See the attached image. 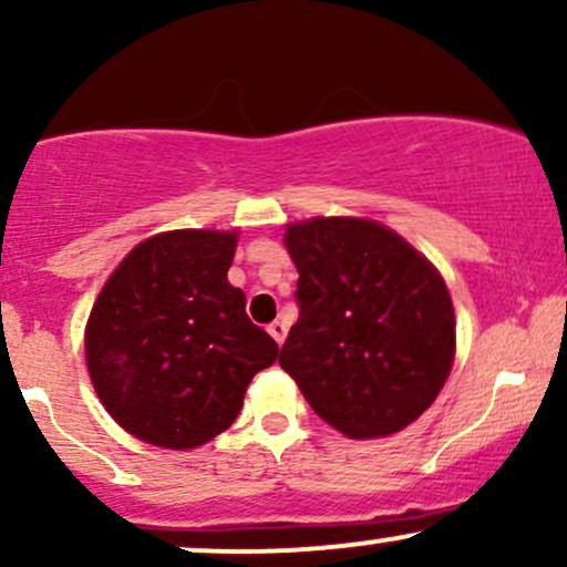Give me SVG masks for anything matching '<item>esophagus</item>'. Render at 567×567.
Segmentation results:
<instances>
[{"label":"esophagus","instance_id":"esophagus-1","mask_svg":"<svg viewBox=\"0 0 567 567\" xmlns=\"http://www.w3.org/2000/svg\"><path fill=\"white\" fill-rule=\"evenodd\" d=\"M266 330H269V336L275 338L277 343H282V341H285V336H288V324H285L282 320H275V322H271L269 328H266Z\"/></svg>","mask_w":567,"mask_h":567}]
</instances>
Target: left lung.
<instances>
[{
  "mask_svg": "<svg viewBox=\"0 0 567 567\" xmlns=\"http://www.w3.org/2000/svg\"><path fill=\"white\" fill-rule=\"evenodd\" d=\"M285 247L298 269L285 373L351 440L413 424L453 368L455 317L440 271L365 218L290 224Z\"/></svg>",
  "mask_w": 567,
  "mask_h": 567,
  "instance_id": "1",
  "label": "left lung"
}]
</instances>
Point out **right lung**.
Here are the masks:
<instances>
[{"mask_svg": "<svg viewBox=\"0 0 567 567\" xmlns=\"http://www.w3.org/2000/svg\"><path fill=\"white\" fill-rule=\"evenodd\" d=\"M237 231L178 229L127 252L90 311L84 357L103 408L157 447L205 445L243 410L279 347L226 271Z\"/></svg>", "mask_w": 567, "mask_h": 567, "instance_id": "add662e5", "label": "right lung"}]
</instances>
